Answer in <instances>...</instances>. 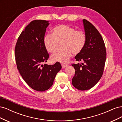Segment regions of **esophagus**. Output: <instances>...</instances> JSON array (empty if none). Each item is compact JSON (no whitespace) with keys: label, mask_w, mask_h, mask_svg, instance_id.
<instances>
[{"label":"esophagus","mask_w":122,"mask_h":122,"mask_svg":"<svg viewBox=\"0 0 122 122\" xmlns=\"http://www.w3.org/2000/svg\"><path fill=\"white\" fill-rule=\"evenodd\" d=\"M61 66H62V68H66L67 66V65L65 64H61Z\"/></svg>","instance_id":"34e87169"}]
</instances>
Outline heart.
Segmentation results:
<instances>
[{
    "mask_svg": "<svg viewBox=\"0 0 122 122\" xmlns=\"http://www.w3.org/2000/svg\"><path fill=\"white\" fill-rule=\"evenodd\" d=\"M86 36L82 31L67 25H60L54 27L52 35H47L44 38V44L47 51L53 53L57 50L58 44L62 43V50L51 56L53 62H67L72 53L76 55L83 49L86 43Z\"/></svg>",
    "mask_w": 122,
    "mask_h": 122,
    "instance_id": "heart-1",
    "label": "heart"
}]
</instances>
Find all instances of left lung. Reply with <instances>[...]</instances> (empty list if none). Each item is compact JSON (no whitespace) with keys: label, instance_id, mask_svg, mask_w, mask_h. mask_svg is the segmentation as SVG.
Returning a JSON list of instances; mask_svg holds the SVG:
<instances>
[{"label":"left lung","instance_id":"obj_1","mask_svg":"<svg viewBox=\"0 0 122 122\" xmlns=\"http://www.w3.org/2000/svg\"><path fill=\"white\" fill-rule=\"evenodd\" d=\"M86 43L83 49L75 58L83 61L72 66L75 70L72 84L80 91L89 90L101 78L106 58L105 44L101 35L94 26L83 19Z\"/></svg>","mask_w":122,"mask_h":122}]
</instances>
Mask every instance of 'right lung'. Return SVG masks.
<instances>
[{
    "mask_svg": "<svg viewBox=\"0 0 122 122\" xmlns=\"http://www.w3.org/2000/svg\"><path fill=\"white\" fill-rule=\"evenodd\" d=\"M48 21H31L21 32L15 49L17 68L22 78L34 90L43 92L53 85L61 69L59 62L53 65L43 64L49 58L44 44Z\"/></svg>",
    "mask_w": 122,
    "mask_h": 122,
    "instance_id": "1",
    "label": "right lung"
}]
</instances>
